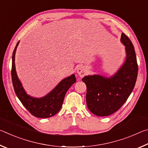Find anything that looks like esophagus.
I'll return each mask as SVG.
<instances>
[{
    "mask_svg": "<svg viewBox=\"0 0 148 148\" xmlns=\"http://www.w3.org/2000/svg\"><path fill=\"white\" fill-rule=\"evenodd\" d=\"M77 73L79 75V77H84L87 73L86 68L84 66H79V68L77 69Z\"/></svg>",
    "mask_w": 148,
    "mask_h": 148,
    "instance_id": "obj_1",
    "label": "esophagus"
}]
</instances>
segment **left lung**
<instances>
[{"mask_svg":"<svg viewBox=\"0 0 148 148\" xmlns=\"http://www.w3.org/2000/svg\"><path fill=\"white\" fill-rule=\"evenodd\" d=\"M126 60L114 76H86V102L88 109L98 116H110L122 106L133 90L138 75V64L133 44L127 35L121 34Z\"/></svg>","mask_w":148,"mask_h":148,"instance_id":"1","label":"left lung"}]
</instances>
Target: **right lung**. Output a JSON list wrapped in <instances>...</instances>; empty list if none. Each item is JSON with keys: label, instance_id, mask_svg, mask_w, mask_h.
<instances>
[{"label": "right lung", "instance_id": "obj_1", "mask_svg": "<svg viewBox=\"0 0 148 148\" xmlns=\"http://www.w3.org/2000/svg\"><path fill=\"white\" fill-rule=\"evenodd\" d=\"M19 41L12 54V79L15 92L22 104L32 116L40 118H47L56 115L61 110L64 96L72 85L76 82L74 74L62 79L55 88L42 98H34L27 95L19 79L15 66V55Z\"/></svg>", "mask_w": 148, "mask_h": 148}]
</instances>
